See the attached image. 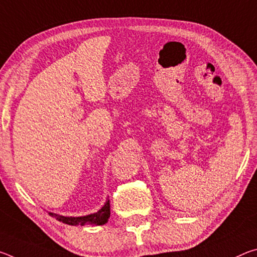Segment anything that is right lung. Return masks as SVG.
<instances>
[{
  "mask_svg": "<svg viewBox=\"0 0 257 257\" xmlns=\"http://www.w3.org/2000/svg\"><path fill=\"white\" fill-rule=\"evenodd\" d=\"M49 214L52 216H55L56 220L61 221V222L70 224V225H85V224H92V225H102L107 222L108 217H110V199H106L105 204L103 207L96 213L93 214L84 215V216H63L55 214V213L49 212Z\"/></svg>",
  "mask_w": 257,
  "mask_h": 257,
  "instance_id": "obj_1",
  "label": "right lung"
}]
</instances>
